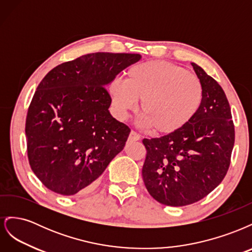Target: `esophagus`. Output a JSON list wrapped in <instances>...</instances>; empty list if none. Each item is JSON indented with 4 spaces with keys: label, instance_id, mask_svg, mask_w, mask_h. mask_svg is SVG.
<instances>
[{
    "label": "esophagus",
    "instance_id": "esophagus-1",
    "mask_svg": "<svg viewBox=\"0 0 252 252\" xmlns=\"http://www.w3.org/2000/svg\"><path fill=\"white\" fill-rule=\"evenodd\" d=\"M141 139V135L139 134V133H136L135 131H131L130 132V134H129V138H128V140L130 141V142H134V141H139Z\"/></svg>",
    "mask_w": 252,
    "mask_h": 252
}]
</instances>
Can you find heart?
Instances as JSON below:
<instances>
[{
  "mask_svg": "<svg viewBox=\"0 0 252 252\" xmlns=\"http://www.w3.org/2000/svg\"><path fill=\"white\" fill-rule=\"evenodd\" d=\"M116 116L123 120L139 100V116L156 134H172L191 123L204 98L201 80L185 68L163 61L131 66L125 82L108 87Z\"/></svg>",
  "mask_w": 252,
  "mask_h": 252,
  "instance_id": "1",
  "label": "heart"
}]
</instances>
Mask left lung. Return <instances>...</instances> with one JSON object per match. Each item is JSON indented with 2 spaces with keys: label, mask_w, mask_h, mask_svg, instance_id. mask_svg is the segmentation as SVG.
I'll return each mask as SVG.
<instances>
[{
  "label": "left lung",
  "mask_w": 252,
  "mask_h": 252,
  "mask_svg": "<svg viewBox=\"0 0 252 252\" xmlns=\"http://www.w3.org/2000/svg\"><path fill=\"white\" fill-rule=\"evenodd\" d=\"M191 65L204 88L197 116L178 132L143 140L147 150L144 184L158 203L175 207L200 201L219 186L229 168L234 144L224 90L203 68Z\"/></svg>",
  "instance_id": "obj_1"
}]
</instances>
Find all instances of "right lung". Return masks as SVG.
I'll return each instance as SVG.
<instances>
[{
    "mask_svg": "<svg viewBox=\"0 0 252 252\" xmlns=\"http://www.w3.org/2000/svg\"><path fill=\"white\" fill-rule=\"evenodd\" d=\"M138 53L95 52L51 69L36 88L25 133L32 171L51 191L87 190L123 150L130 129L114 119L106 86Z\"/></svg>",
    "mask_w": 252,
    "mask_h": 252,
    "instance_id": "add662e5",
    "label": "right lung"
}]
</instances>
